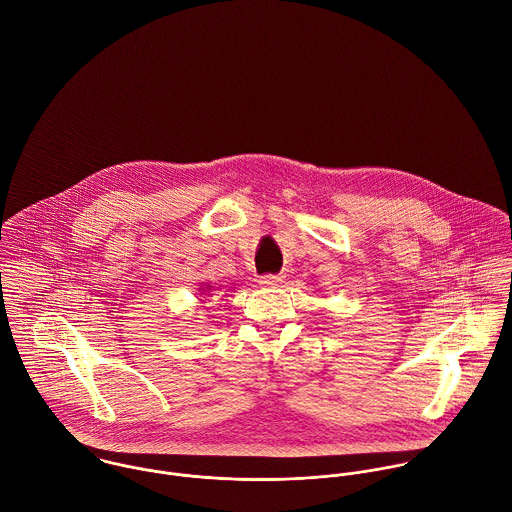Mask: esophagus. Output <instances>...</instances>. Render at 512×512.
<instances>
[{
	"mask_svg": "<svg viewBox=\"0 0 512 512\" xmlns=\"http://www.w3.org/2000/svg\"><path fill=\"white\" fill-rule=\"evenodd\" d=\"M284 282V276H272V274H268V276H262L260 278V286L262 288H276V286H280Z\"/></svg>",
	"mask_w": 512,
	"mask_h": 512,
	"instance_id": "1",
	"label": "esophagus"
}]
</instances>
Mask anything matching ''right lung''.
I'll return each instance as SVG.
<instances>
[{"label": "right lung", "mask_w": 512, "mask_h": 512, "mask_svg": "<svg viewBox=\"0 0 512 512\" xmlns=\"http://www.w3.org/2000/svg\"><path fill=\"white\" fill-rule=\"evenodd\" d=\"M213 288H215V286H211L209 282H203L201 288H197V292L201 293V295H211L209 292H213Z\"/></svg>", "instance_id": "1"}]
</instances>
